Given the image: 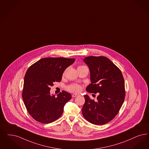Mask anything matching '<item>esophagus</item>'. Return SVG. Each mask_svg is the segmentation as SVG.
Masks as SVG:
<instances>
[{"label":"esophagus","instance_id":"34e87169","mask_svg":"<svg viewBox=\"0 0 149 149\" xmlns=\"http://www.w3.org/2000/svg\"><path fill=\"white\" fill-rule=\"evenodd\" d=\"M78 96V94H72V97H77Z\"/></svg>","mask_w":149,"mask_h":149}]
</instances>
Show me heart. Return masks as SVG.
<instances>
[{
    "mask_svg": "<svg viewBox=\"0 0 149 149\" xmlns=\"http://www.w3.org/2000/svg\"><path fill=\"white\" fill-rule=\"evenodd\" d=\"M83 67H85V66H79L78 67V68H83ZM81 89V86L79 85L76 84H72L68 87V90L72 93H79Z\"/></svg>",
    "mask_w": 149,
    "mask_h": 149,
    "instance_id": "heart-1",
    "label": "heart"
}]
</instances>
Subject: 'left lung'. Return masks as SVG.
<instances>
[{"mask_svg": "<svg viewBox=\"0 0 149 149\" xmlns=\"http://www.w3.org/2000/svg\"><path fill=\"white\" fill-rule=\"evenodd\" d=\"M84 61L89 68L91 82L86 90L99 95L96 101L84 95L82 113L90 123L104 125L115 117L124 102V79L121 70L105 56H87Z\"/></svg>", "mask_w": 149, "mask_h": 149, "instance_id": "left-lung-1", "label": "left lung"}]
</instances>
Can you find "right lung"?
Returning <instances> with one entry per match:
<instances>
[{
  "mask_svg": "<svg viewBox=\"0 0 149 149\" xmlns=\"http://www.w3.org/2000/svg\"><path fill=\"white\" fill-rule=\"evenodd\" d=\"M74 59L45 58L28 68L24 77L22 97L28 112L36 121L51 123L59 119L66 103L72 99L70 93L63 91L56 97L50 93L54 82H60L63 74Z\"/></svg>",
  "mask_w": 149,
  "mask_h": 149,
  "instance_id": "obj_1",
  "label": "right lung"
}]
</instances>
